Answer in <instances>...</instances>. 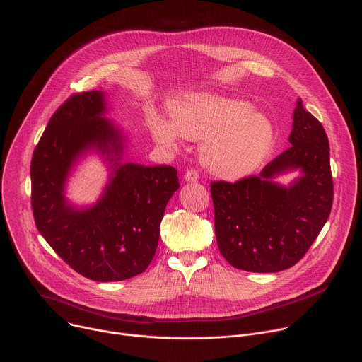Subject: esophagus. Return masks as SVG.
<instances>
[{
	"label": "esophagus",
	"instance_id": "obj_1",
	"mask_svg": "<svg viewBox=\"0 0 362 362\" xmlns=\"http://www.w3.org/2000/svg\"><path fill=\"white\" fill-rule=\"evenodd\" d=\"M197 179H199V173H197L196 170H193V169L186 170V173H185V180H186V182L193 183V182H196Z\"/></svg>",
	"mask_w": 362,
	"mask_h": 362
}]
</instances>
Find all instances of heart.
I'll list each match as a JSON object with an SVG mask.
<instances>
[{"label": "heart", "mask_w": 362, "mask_h": 362, "mask_svg": "<svg viewBox=\"0 0 362 362\" xmlns=\"http://www.w3.org/2000/svg\"><path fill=\"white\" fill-rule=\"evenodd\" d=\"M172 120L153 113L150 132L158 143L175 147L179 136L203 140L200 158L212 173L226 179L252 175L267 160L275 144L268 116L245 100L218 94H194L173 103Z\"/></svg>", "instance_id": "1"}]
</instances>
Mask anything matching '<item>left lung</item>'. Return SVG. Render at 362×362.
<instances>
[{
    "mask_svg": "<svg viewBox=\"0 0 362 362\" xmlns=\"http://www.w3.org/2000/svg\"><path fill=\"white\" fill-rule=\"evenodd\" d=\"M289 143L257 176L211 186L218 246L236 269L269 274L293 267L329 218L334 199L329 143L300 98ZM289 171L300 172L289 185L274 180Z\"/></svg>",
    "mask_w": 362,
    "mask_h": 362,
    "instance_id": "left-lung-1",
    "label": "left lung"
}]
</instances>
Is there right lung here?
<instances>
[{
	"label": "right lung",
	"instance_id": "obj_1",
	"mask_svg": "<svg viewBox=\"0 0 362 362\" xmlns=\"http://www.w3.org/2000/svg\"><path fill=\"white\" fill-rule=\"evenodd\" d=\"M106 95L74 94L51 116L31 160V206L38 232L67 265L88 279L115 282L150 265L179 177L172 166L124 162L126 134L105 117ZM90 151L105 159L110 182L95 204L78 209L65 197V185Z\"/></svg>",
	"mask_w": 362,
	"mask_h": 362
}]
</instances>
